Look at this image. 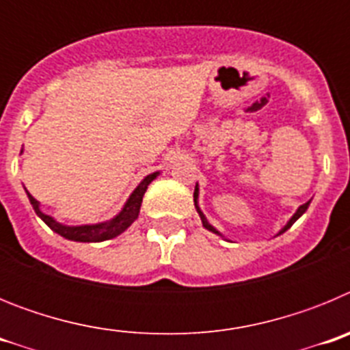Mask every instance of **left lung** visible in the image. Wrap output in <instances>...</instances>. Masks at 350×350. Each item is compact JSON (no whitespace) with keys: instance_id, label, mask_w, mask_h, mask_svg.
I'll use <instances>...</instances> for the list:
<instances>
[{"instance_id":"1","label":"left lung","mask_w":350,"mask_h":350,"mask_svg":"<svg viewBox=\"0 0 350 350\" xmlns=\"http://www.w3.org/2000/svg\"><path fill=\"white\" fill-rule=\"evenodd\" d=\"M196 198H198V185H196V189H194V206H196L198 213H200V217H202V222H203V226H205V228H206V230H208V231H213V233H217V234H221V233H219V231H217V230H215V228H213V226H210V224H208V221H206V217H205V215H203V212H202V210H200V206H198V202H196ZM308 205H310V202H307V203H305V205H301V206H299V208H298V210H296V213H295V215H293V217H291V221H289V222H287V224H286V226H284L282 230H280V233H284V231H287V230H289L291 226L295 224V222H296V221H298V219H299V217H301L303 213H305V210H307V208H308Z\"/></svg>"}]
</instances>
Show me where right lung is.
I'll return each mask as SVG.
<instances>
[{"instance_id":"obj_1","label":"right lung","mask_w":350,"mask_h":350,"mask_svg":"<svg viewBox=\"0 0 350 350\" xmlns=\"http://www.w3.org/2000/svg\"><path fill=\"white\" fill-rule=\"evenodd\" d=\"M157 177V172L152 175H147L144 180L140 182L137 189L133 191V194L129 196V200L126 202L124 208L120 210L119 215L108 222H101V224H91V226H63L59 222H55L51 215L43 213L40 210V203L36 202L35 198L27 193L31 205L35 208L36 215L42 219L45 224L51 228L54 233L61 234V237L68 238V240H73V242H105V240H110V238H116L117 234H120L122 231H126L133 222L137 221L138 213H140L142 200H144V194L147 191V185Z\"/></svg>"}]
</instances>
